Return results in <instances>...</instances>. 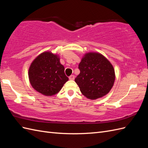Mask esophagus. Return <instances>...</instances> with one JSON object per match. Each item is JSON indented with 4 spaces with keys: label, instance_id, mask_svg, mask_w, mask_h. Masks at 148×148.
<instances>
[{
    "label": "esophagus",
    "instance_id": "esophagus-1",
    "mask_svg": "<svg viewBox=\"0 0 148 148\" xmlns=\"http://www.w3.org/2000/svg\"><path fill=\"white\" fill-rule=\"evenodd\" d=\"M75 79V76L74 75H71L69 77V79L70 80H73Z\"/></svg>",
    "mask_w": 148,
    "mask_h": 148
}]
</instances>
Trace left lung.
<instances>
[{
	"mask_svg": "<svg viewBox=\"0 0 148 148\" xmlns=\"http://www.w3.org/2000/svg\"><path fill=\"white\" fill-rule=\"evenodd\" d=\"M78 68L80 73L75 81L88 99L94 100L104 96L113 87L115 79L114 66L101 53H86Z\"/></svg>",
	"mask_w": 148,
	"mask_h": 148,
	"instance_id": "left-lung-1",
	"label": "left lung"
}]
</instances>
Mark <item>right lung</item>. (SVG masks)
I'll return each mask as SVG.
<instances>
[{
	"label": "right lung",
	"instance_id": "obj_1",
	"mask_svg": "<svg viewBox=\"0 0 148 148\" xmlns=\"http://www.w3.org/2000/svg\"><path fill=\"white\" fill-rule=\"evenodd\" d=\"M64 70L59 55L45 51L31 62L28 70L29 83L34 89L42 95L53 96L69 80Z\"/></svg>",
	"mask_w": 148,
	"mask_h": 148
}]
</instances>
